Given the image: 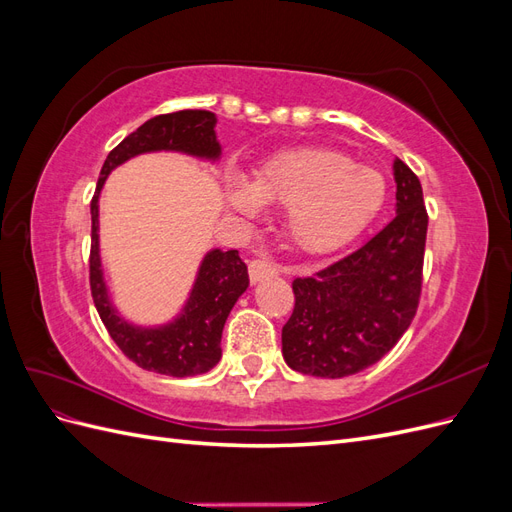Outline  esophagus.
I'll use <instances>...</instances> for the list:
<instances>
[{
  "label": "esophagus",
  "mask_w": 512,
  "mask_h": 512,
  "mask_svg": "<svg viewBox=\"0 0 512 512\" xmlns=\"http://www.w3.org/2000/svg\"><path fill=\"white\" fill-rule=\"evenodd\" d=\"M250 282L252 284H258L260 280H265V277H273L280 273V267L275 265V262L271 260H265V258H256L250 262Z\"/></svg>",
  "instance_id": "obj_1"
}]
</instances>
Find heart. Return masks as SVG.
Returning <instances> with one entry per match:
<instances>
[{"instance_id": "heart-1", "label": "heart", "mask_w": 512, "mask_h": 512, "mask_svg": "<svg viewBox=\"0 0 512 512\" xmlns=\"http://www.w3.org/2000/svg\"><path fill=\"white\" fill-rule=\"evenodd\" d=\"M228 203L243 218H256L262 203L286 207V230L305 252H331L352 241L380 213L384 175L352 164L331 149H294L262 164L252 185L228 181Z\"/></svg>"}]
</instances>
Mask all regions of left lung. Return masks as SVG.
Returning <instances> with one entry per match:
<instances>
[{"mask_svg": "<svg viewBox=\"0 0 512 512\" xmlns=\"http://www.w3.org/2000/svg\"><path fill=\"white\" fill-rule=\"evenodd\" d=\"M395 218L359 250L292 282L284 361L316 378H344L378 363L410 327L423 286L427 209L421 181L395 158Z\"/></svg>", "mask_w": 512, "mask_h": 512, "instance_id": "1", "label": "left lung"}]
</instances>
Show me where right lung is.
Returning <instances> with one entry per match:
<instances>
[{
	"mask_svg": "<svg viewBox=\"0 0 512 512\" xmlns=\"http://www.w3.org/2000/svg\"><path fill=\"white\" fill-rule=\"evenodd\" d=\"M215 115L211 111H177L145 121L108 153L100 170L96 194L91 198V252L89 286L98 314L119 350L138 367L156 374L188 378L205 374L222 356V331L230 309L250 286L245 262L237 250H211L196 275L190 299L183 312L162 327H136L117 314L108 297L100 262L98 198L113 168L149 151H181L188 156L218 160L222 147L215 138Z\"/></svg>",
	"mask_w": 512,
	"mask_h": 512,
	"instance_id": "1",
	"label": "right lung"
}]
</instances>
